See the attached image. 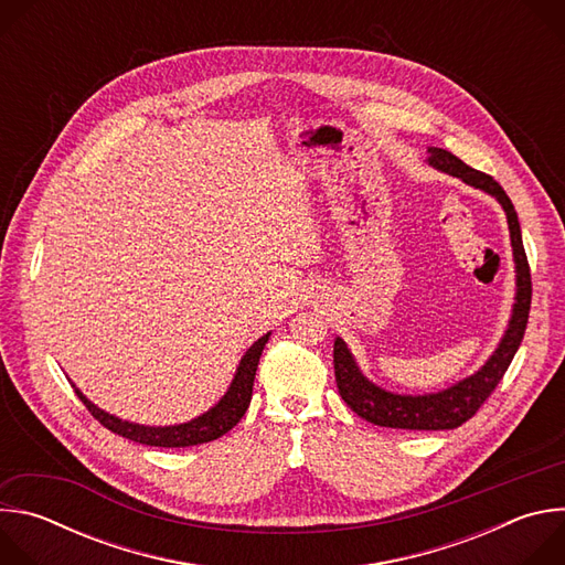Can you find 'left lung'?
<instances>
[{"mask_svg":"<svg viewBox=\"0 0 565 565\" xmlns=\"http://www.w3.org/2000/svg\"><path fill=\"white\" fill-rule=\"evenodd\" d=\"M429 166L465 181L471 188L492 194L503 205L508 214L514 264H516V297H514L516 303L512 310L508 331L499 349L486 362V366L449 388H443L438 393H427V395H397L375 386L371 380L362 375L344 340L338 338L333 347V364H335V382H338L340 395L360 418L377 427L412 429V431H440V429L460 427L482 407V402H486L492 395V391L499 386L527 329L530 303H532V277H530V266H527L523 238H521L519 216L510 196L490 174L465 166L458 156H454L447 149L429 147Z\"/></svg>","mask_w":565,"mask_h":565,"instance_id":"1","label":"left lung"}]
</instances>
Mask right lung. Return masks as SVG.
Masks as SVG:
<instances>
[{"label":"right lung","mask_w":565,"mask_h":565,"mask_svg":"<svg viewBox=\"0 0 565 565\" xmlns=\"http://www.w3.org/2000/svg\"><path fill=\"white\" fill-rule=\"evenodd\" d=\"M270 333L259 338L248 351L246 355L241 358V364L234 373V380L227 388V393L216 402V405L205 412L203 416L183 423V425H174V427H145V425H136V423H127L120 420L103 409H98L92 399H87L73 382L71 386L75 388V395L85 402V407L92 412V416L107 427L109 431L129 438L134 443L140 445H149V447H192V445H201V443H210L221 438L223 434H227L244 414L250 407L253 399V384H255V375H257V364L262 358V351L268 342Z\"/></svg>","instance_id":"add662e5"}]
</instances>
